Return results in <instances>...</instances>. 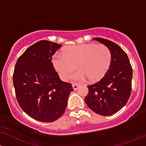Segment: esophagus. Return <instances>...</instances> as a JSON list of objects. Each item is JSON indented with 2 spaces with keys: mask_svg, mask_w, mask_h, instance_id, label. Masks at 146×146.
I'll return each instance as SVG.
<instances>
[{
  "mask_svg": "<svg viewBox=\"0 0 146 146\" xmlns=\"http://www.w3.org/2000/svg\"><path fill=\"white\" fill-rule=\"evenodd\" d=\"M79 87V86L78 85V84H72V88H73V89L74 90V91L77 90Z\"/></svg>",
  "mask_w": 146,
  "mask_h": 146,
  "instance_id": "esophagus-1",
  "label": "esophagus"
}]
</instances>
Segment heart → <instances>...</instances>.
Masks as SVG:
<instances>
[{
	"label": "heart",
	"mask_w": 146,
	"mask_h": 146,
	"mask_svg": "<svg viewBox=\"0 0 146 146\" xmlns=\"http://www.w3.org/2000/svg\"><path fill=\"white\" fill-rule=\"evenodd\" d=\"M112 61L110 49L104 44L84 43L64 48L62 53L52 58L54 68L63 80H66L76 68L80 70L72 75L75 81L88 78L91 82L101 79L108 71Z\"/></svg>",
	"instance_id": "1"
}]
</instances>
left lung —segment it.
Listing matches in <instances>:
<instances>
[{
    "instance_id": "1",
    "label": "left lung",
    "mask_w": 146,
    "mask_h": 146,
    "mask_svg": "<svg viewBox=\"0 0 146 146\" xmlns=\"http://www.w3.org/2000/svg\"><path fill=\"white\" fill-rule=\"evenodd\" d=\"M94 39L110 49L112 61L104 77L97 83L88 86V94L84 100L94 112L110 116L119 111L130 97L132 67L127 53L117 44L105 38Z\"/></svg>"
}]
</instances>
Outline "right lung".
I'll return each instance as SVG.
<instances>
[{
    "label": "right lung",
    "mask_w": 146,
    "mask_h": 146,
    "mask_svg": "<svg viewBox=\"0 0 146 146\" xmlns=\"http://www.w3.org/2000/svg\"><path fill=\"white\" fill-rule=\"evenodd\" d=\"M62 45L43 40L18 58L13 84L18 103L31 118L52 122L64 112L72 84L60 80L51 62Z\"/></svg>",
    "instance_id": "1"
}]
</instances>
